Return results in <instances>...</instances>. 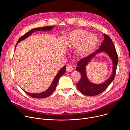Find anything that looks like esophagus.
Instances as JSON below:
<instances>
[{
	"label": "esophagus",
	"instance_id": "esophagus-1",
	"mask_svg": "<svg viewBox=\"0 0 130 130\" xmlns=\"http://www.w3.org/2000/svg\"><path fill=\"white\" fill-rule=\"evenodd\" d=\"M73 69V67L72 65L70 64H68L67 66H66V71L67 72H69L72 71Z\"/></svg>",
	"mask_w": 130,
	"mask_h": 130
}]
</instances>
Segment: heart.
<instances>
[{"label": "heart", "instance_id": "1", "mask_svg": "<svg viewBox=\"0 0 130 130\" xmlns=\"http://www.w3.org/2000/svg\"><path fill=\"white\" fill-rule=\"evenodd\" d=\"M98 39L94 34H89L85 30L72 31L68 39L70 48H78L77 54L81 57H86L93 51L97 46Z\"/></svg>", "mask_w": 130, "mask_h": 130}]
</instances>
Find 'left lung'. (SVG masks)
Wrapping results in <instances>:
<instances>
[{
  "label": "left lung",
  "mask_w": 130,
  "mask_h": 130,
  "mask_svg": "<svg viewBox=\"0 0 130 130\" xmlns=\"http://www.w3.org/2000/svg\"><path fill=\"white\" fill-rule=\"evenodd\" d=\"M100 52H105L107 53L112 59L113 63V73L105 82L102 84L95 85L91 83L87 79L86 75L85 67L90 60L93 58L97 53ZM118 55L112 40L108 35L104 33V40L99 48L94 53L81 59L77 64L78 67L76 68V70L78 71L81 75V79L77 84V87L78 90L82 94L89 96L97 95L104 91L115 78L118 64Z\"/></svg>",
  "instance_id": "obj_1"
}]
</instances>
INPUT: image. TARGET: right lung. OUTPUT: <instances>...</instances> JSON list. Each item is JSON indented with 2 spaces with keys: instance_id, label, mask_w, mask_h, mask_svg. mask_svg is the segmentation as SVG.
<instances>
[{
  "instance_id": "right-lung-1",
  "label": "right lung",
  "mask_w": 130,
  "mask_h": 130,
  "mask_svg": "<svg viewBox=\"0 0 130 130\" xmlns=\"http://www.w3.org/2000/svg\"><path fill=\"white\" fill-rule=\"evenodd\" d=\"M53 27H54V26H47V27H42V28H36L34 29H33L31 30H30L29 31H28V32H27L26 34H25L24 35L22 36L21 38L18 40V41L17 42V44L19 42H20L21 41H23V40L25 39L26 38H28L29 36H30L33 32L36 31H50ZM17 44L15 46V48ZM66 72V66H64L61 69H60V70L59 71V72H58V73L57 75V76H55V77L54 78V80H53V82L51 85V86L49 87V88L46 90L45 91L42 92V93L40 94H32V93H29V92H28L27 91H26L25 90H24L26 93L29 96L33 97V98H46L48 97V96H50L52 93L54 91V90L57 87V84L58 83L59 80L60 78L63 76L64 74Z\"/></svg>"
}]
</instances>
